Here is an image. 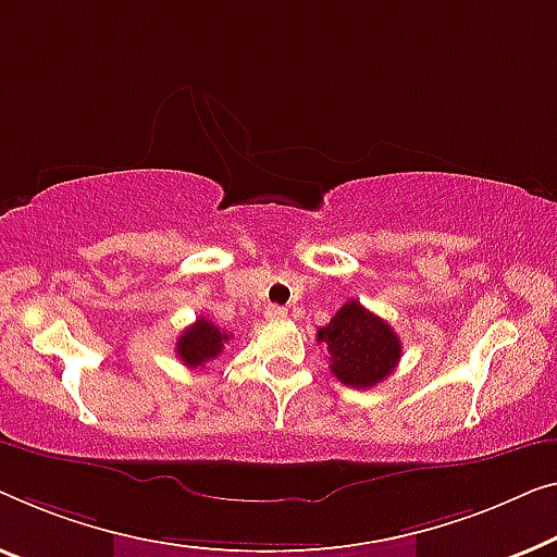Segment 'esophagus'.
<instances>
[{"label": "esophagus", "mask_w": 557, "mask_h": 557, "mask_svg": "<svg viewBox=\"0 0 557 557\" xmlns=\"http://www.w3.org/2000/svg\"><path fill=\"white\" fill-rule=\"evenodd\" d=\"M264 318H268V320H285L287 310L280 308V305H268V308H264Z\"/></svg>", "instance_id": "esophagus-1"}]
</instances>
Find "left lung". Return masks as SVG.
I'll return each mask as SVG.
<instances>
[{"label":"left lung","mask_w":557,"mask_h":557,"mask_svg":"<svg viewBox=\"0 0 557 557\" xmlns=\"http://www.w3.org/2000/svg\"><path fill=\"white\" fill-rule=\"evenodd\" d=\"M318 343L327 346L335 379L350 388H373L401 360V341L394 327L358 300H348L331 323L320 327Z\"/></svg>","instance_id":"obj_1"}]
</instances>
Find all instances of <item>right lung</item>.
Segmentation results:
<instances>
[{
  "mask_svg": "<svg viewBox=\"0 0 557 557\" xmlns=\"http://www.w3.org/2000/svg\"><path fill=\"white\" fill-rule=\"evenodd\" d=\"M232 335L219 331V327L207 318H199L197 323L186 327L182 338L176 341V356L189 368H207V363L222 356L224 343Z\"/></svg>",
  "mask_w": 557,
  "mask_h": 557,
  "instance_id": "add662e5",
  "label": "right lung"
}]
</instances>
